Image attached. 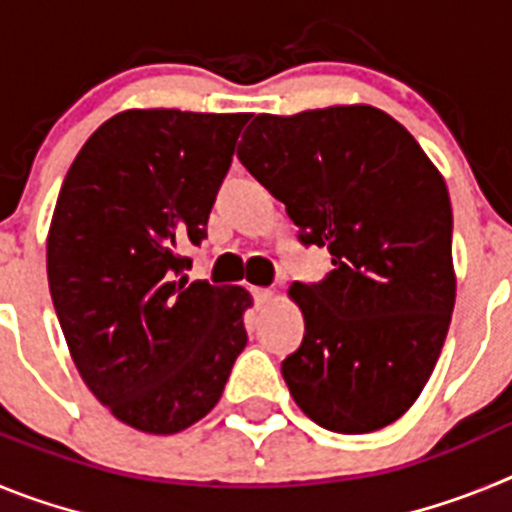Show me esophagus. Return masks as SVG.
<instances>
[{"label": "esophagus", "instance_id": "obj_1", "mask_svg": "<svg viewBox=\"0 0 512 512\" xmlns=\"http://www.w3.org/2000/svg\"><path fill=\"white\" fill-rule=\"evenodd\" d=\"M253 297H256V302H259V305H266V302H271L274 297H277V292L269 287H256L253 289Z\"/></svg>", "mask_w": 512, "mask_h": 512}]
</instances>
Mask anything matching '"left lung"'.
Wrapping results in <instances>:
<instances>
[{"label": "left lung", "mask_w": 512, "mask_h": 512, "mask_svg": "<svg viewBox=\"0 0 512 512\" xmlns=\"http://www.w3.org/2000/svg\"><path fill=\"white\" fill-rule=\"evenodd\" d=\"M238 158L336 266L289 287L305 318L302 346L282 361L289 395L328 431L395 423L433 374L456 300L441 171L372 104L256 115Z\"/></svg>", "instance_id": "8db88e82"}]
</instances>
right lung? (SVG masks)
Listing matches in <instances>:
<instances>
[{"label": "right lung", "instance_id": "right-lung-1", "mask_svg": "<svg viewBox=\"0 0 512 512\" xmlns=\"http://www.w3.org/2000/svg\"><path fill=\"white\" fill-rule=\"evenodd\" d=\"M248 117L117 112L58 192L45 243L58 323L84 384L135 431L171 436L205 418L248 343V289L179 279Z\"/></svg>", "mask_w": 512, "mask_h": 512}]
</instances>
